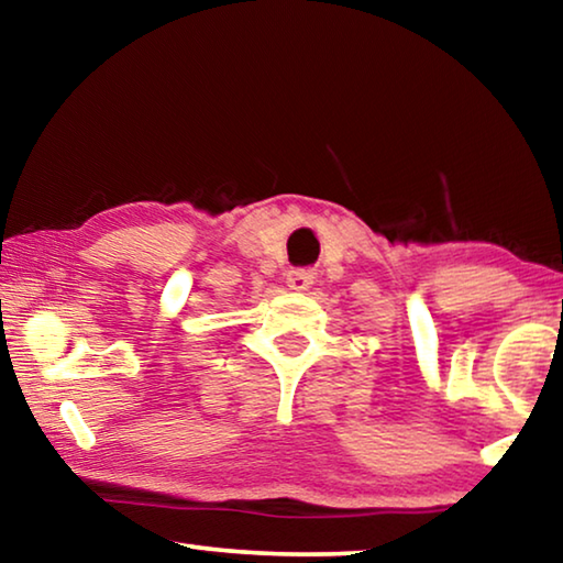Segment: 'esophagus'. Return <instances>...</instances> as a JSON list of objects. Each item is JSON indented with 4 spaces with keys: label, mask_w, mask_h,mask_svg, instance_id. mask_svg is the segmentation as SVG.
I'll return each instance as SVG.
<instances>
[{
    "label": "esophagus",
    "mask_w": 563,
    "mask_h": 563,
    "mask_svg": "<svg viewBox=\"0 0 563 563\" xmlns=\"http://www.w3.org/2000/svg\"><path fill=\"white\" fill-rule=\"evenodd\" d=\"M312 278H316V275H312V271H305V268H292V271H288V288L290 290H298V292H302V290H308L310 285H312Z\"/></svg>",
    "instance_id": "1"
}]
</instances>
